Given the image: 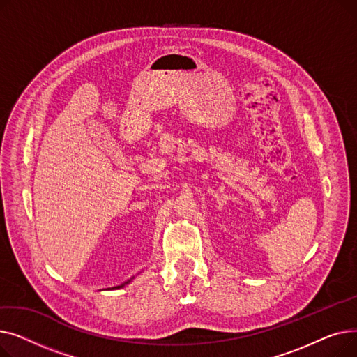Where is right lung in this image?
<instances>
[{
    "instance_id": "1",
    "label": "right lung",
    "mask_w": 357,
    "mask_h": 357,
    "mask_svg": "<svg viewBox=\"0 0 357 357\" xmlns=\"http://www.w3.org/2000/svg\"><path fill=\"white\" fill-rule=\"evenodd\" d=\"M130 280H131V279H130ZM130 280H127V282H124V284H123V285H119V287H114V289H119V288H123V287H124V285H127V284H128V282H130ZM108 289H109V288H108Z\"/></svg>"
}]
</instances>
